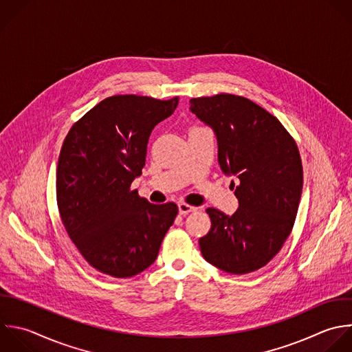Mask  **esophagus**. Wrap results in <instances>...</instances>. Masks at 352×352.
<instances>
[{"label":"esophagus","instance_id":"esophagus-1","mask_svg":"<svg viewBox=\"0 0 352 352\" xmlns=\"http://www.w3.org/2000/svg\"><path fill=\"white\" fill-rule=\"evenodd\" d=\"M177 206H179V213H180L182 216H186L187 213H190V212H195V210H197V208H195V206L187 205V204H184V202H180Z\"/></svg>","mask_w":352,"mask_h":352}]
</instances>
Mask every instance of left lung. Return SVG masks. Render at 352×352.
<instances>
[{
    "mask_svg": "<svg viewBox=\"0 0 352 352\" xmlns=\"http://www.w3.org/2000/svg\"><path fill=\"white\" fill-rule=\"evenodd\" d=\"M190 104L216 135L223 173L238 179L232 216L206 209L212 227L199 238L201 253L230 274L256 271L280 250L294 224L302 190L297 144L274 116L246 98L220 94Z\"/></svg>",
    "mask_w": 352,
    "mask_h": 352,
    "instance_id": "obj_1",
    "label": "left lung"
}]
</instances>
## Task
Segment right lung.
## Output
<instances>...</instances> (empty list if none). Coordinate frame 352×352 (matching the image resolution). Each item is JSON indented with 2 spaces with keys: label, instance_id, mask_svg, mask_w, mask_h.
I'll return each instance as SVG.
<instances>
[{
  "label": "right lung",
  "instance_id": "1",
  "mask_svg": "<svg viewBox=\"0 0 352 352\" xmlns=\"http://www.w3.org/2000/svg\"><path fill=\"white\" fill-rule=\"evenodd\" d=\"M179 98L117 95L102 100L69 131L58 161L62 223L98 271L129 278L157 258L177 216L173 202L154 205L131 190L146 165L148 138Z\"/></svg>",
  "mask_w": 352,
  "mask_h": 352
}]
</instances>
